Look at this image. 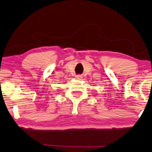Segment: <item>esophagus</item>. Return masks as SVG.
<instances>
[{
	"mask_svg": "<svg viewBox=\"0 0 152 152\" xmlns=\"http://www.w3.org/2000/svg\"><path fill=\"white\" fill-rule=\"evenodd\" d=\"M81 75H77L76 76V78L77 79H81Z\"/></svg>",
	"mask_w": 152,
	"mask_h": 152,
	"instance_id": "obj_1",
	"label": "esophagus"
}]
</instances>
